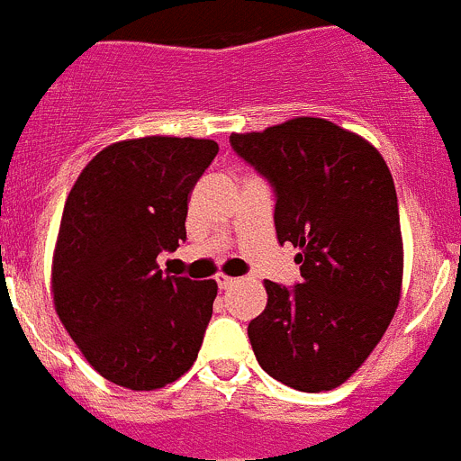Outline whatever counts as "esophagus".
Returning a JSON list of instances; mask_svg holds the SVG:
<instances>
[{
	"label": "esophagus",
	"instance_id": "34e87169",
	"mask_svg": "<svg viewBox=\"0 0 461 461\" xmlns=\"http://www.w3.org/2000/svg\"><path fill=\"white\" fill-rule=\"evenodd\" d=\"M215 282H218V287H221V289H230L236 280H234V277L225 276V273H218V276H215Z\"/></svg>",
	"mask_w": 461,
	"mask_h": 461
}]
</instances>
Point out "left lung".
I'll return each instance as SVG.
<instances>
[{
	"instance_id": "left-lung-1",
	"label": "left lung",
	"mask_w": 461,
	"mask_h": 461,
	"mask_svg": "<svg viewBox=\"0 0 461 461\" xmlns=\"http://www.w3.org/2000/svg\"><path fill=\"white\" fill-rule=\"evenodd\" d=\"M276 193L280 243L301 248V282L267 280L248 326L261 370L303 393L333 391L384 338L402 287L397 193L381 153L326 119L231 135Z\"/></svg>"
}]
</instances>
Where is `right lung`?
I'll return each mask as SVG.
<instances>
[{"mask_svg":"<svg viewBox=\"0 0 461 461\" xmlns=\"http://www.w3.org/2000/svg\"><path fill=\"white\" fill-rule=\"evenodd\" d=\"M215 153L213 140L117 142L68 193L52 264L55 308L112 384L163 388L200 354L218 285L165 276L156 257L185 240L188 194Z\"/></svg>","mask_w":461,"mask_h":461,"instance_id":"1","label":"right lung"}]
</instances>
